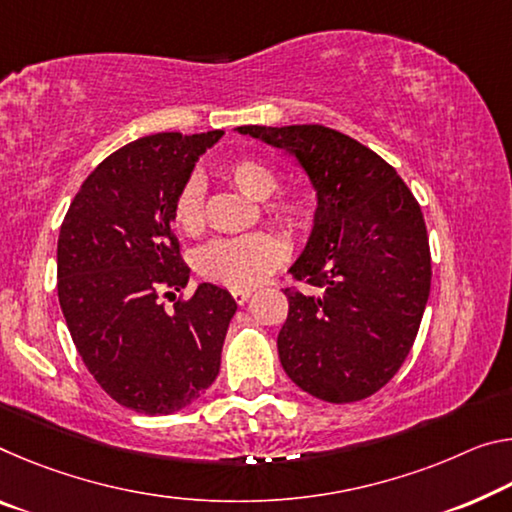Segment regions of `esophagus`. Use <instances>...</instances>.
Masks as SVG:
<instances>
[{
	"label": "esophagus",
	"instance_id": "34e87169",
	"mask_svg": "<svg viewBox=\"0 0 512 512\" xmlns=\"http://www.w3.org/2000/svg\"><path fill=\"white\" fill-rule=\"evenodd\" d=\"M232 298H234V303H237V305H243L250 298V291L248 289H234Z\"/></svg>",
	"mask_w": 512,
	"mask_h": 512
}]
</instances>
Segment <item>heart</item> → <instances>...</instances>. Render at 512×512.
I'll return each instance as SVG.
<instances>
[{
  "mask_svg": "<svg viewBox=\"0 0 512 512\" xmlns=\"http://www.w3.org/2000/svg\"><path fill=\"white\" fill-rule=\"evenodd\" d=\"M225 175L241 193L253 200H266L278 189V173L262 159L243 157L225 166ZM271 214L289 227H307L312 221V205L303 196H287L271 205ZM175 225L186 234L200 232L202 186L191 177L177 193L173 207ZM285 262V246L269 232H253L237 239L212 241L198 253V271L207 280L232 289H250Z\"/></svg>",
  "mask_w": 512,
  "mask_h": 512,
  "instance_id": "b5f03b06",
  "label": "heart"
}]
</instances>
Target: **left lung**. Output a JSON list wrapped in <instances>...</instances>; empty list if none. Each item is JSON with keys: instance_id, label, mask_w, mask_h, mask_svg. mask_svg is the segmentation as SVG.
Here are the masks:
<instances>
[{"instance_id": "obj_1", "label": "left lung", "mask_w": 512, "mask_h": 512, "mask_svg": "<svg viewBox=\"0 0 512 512\" xmlns=\"http://www.w3.org/2000/svg\"><path fill=\"white\" fill-rule=\"evenodd\" d=\"M237 132L287 150L316 193L312 232L289 269L314 291L285 289L282 369L321 401L367 399L408 358L431 294L421 207L385 159L337 129L243 125Z\"/></svg>"}]
</instances>
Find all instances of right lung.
<instances>
[{"label":"right lung","mask_w":512,"mask_h":512,"mask_svg":"<svg viewBox=\"0 0 512 512\" xmlns=\"http://www.w3.org/2000/svg\"><path fill=\"white\" fill-rule=\"evenodd\" d=\"M221 136L161 132L127 143L86 177L61 225L56 278L72 342L104 392L143 415H173L212 387L237 312L212 282L173 312L159 303L191 273L170 232L177 193Z\"/></svg>","instance_id":"right-lung-1"}]
</instances>
